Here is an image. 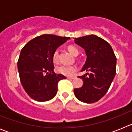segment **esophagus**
I'll use <instances>...</instances> for the list:
<instances>
[{"label":"esophagus","instance_id":"34e87169","mask_svg":"<svg viewBox=\"0 0 132 132\" xmlns=\"http://www.w3.org/2000/svg\"><path fill=\"white\" fill-rule=\"evenodd\" d=\"M75 77H67V79H75Z\"/></svg>","mask_w":132,"mask_h":132}]
</instances>
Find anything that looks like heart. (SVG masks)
Instances as JSON below:
<instances>
[{
    "label": "heart",
    "instance_id": "b5f03b06",
    "mask_svg": "<svg viewBox=\"0 0 132 132\" xmlns=\"http://www.w3.org/2000/svg\"><path fill=\"white\" fill-rule=\"evenodd\" d=\"M67 50L73 55L77 56L79 54V50H77L76 47H75L73 45H69L67 47ZM58 56H59L58 50H55L54 53H53V56H52V59H53L54 63H57L59 60ZM56 70H57V72L59 74L63 75L65 76H72L77 71V68L75 65H69V66L61 65V66L57 67Z\"/></svg>",
    "mask_w": 132,
    "mask_h": 132
}]
</instances>
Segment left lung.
<instances>
[{"label":"left lung","mask_w":132,"mask_h":132,"mask_svg":"<svg viewBox=\"0 0 132 132\" xmlns=\"http://www.w3.org/2000/svg\"><path fill=\"white\" fill-rule=\"evenodd\" d=\"M75 43L85 50L87 60L81 71L88 72L82 76V87L75 88L78 100L85 103H94L102 98L116 75V57L111 45L95 35L75 38Z\"/></svg>","instance_id":"left-lung-1"}]
</instances>
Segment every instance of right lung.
I'll use <instances>...</instances> for the list:
<instances>
[{
  "label": "right lung",
  "mask_w": 132,
  "mask_h": 132,
  "mask_svg": "<svg viewBox=\"0 0 132 132\" xmlns=\"http://www.w3.org/2000/svg\"><path fill=\"white\" fill-rule=\"evenodd\" d=\"M69 39L44 34L30 40L21 50L17 63L20 82L35 101L45 102L53 98L57 92L58 82L66 79L53 71L52 56L57 47Z\"/></svg>",
  "instance_id": "right-lung-1"
}]
</instances>
